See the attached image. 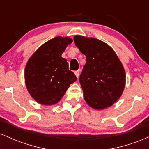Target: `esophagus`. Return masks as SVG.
Wrapping results in <instances>:
<instances>
[{
    "instance_id": "esophagus-1",
    "label": "esophagus",
    "mask_w": 149,
    "mask_h": 149,
    "mask_svg": "<svg viewBox=\"0 0 149 149\" xmlns=\"http://www.w3.org/2000/svg\"><path fill=\"white\" fill-rule=\"evenodd\" d=\"M75 75H76L77 78H78V76H79V73H80V70H78V71H76L74 72Z\"/></svg>"
}]
</instances>
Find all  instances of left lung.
<instances>
[{
	"label": "left lung",
	"mask_w": 149,
	"mask_h": 149,
	"mask_svg": "<svg viewBox=\"0 0 149 149\" xmlns=\"http://www.w3.org/2000/svg\"><path fill=\"white\" fill-rule=\"evenodd\" d=\"M73 40L86 56L79 78L85 102L97 110L111 107L125 86L126 74L120 60L112 47L102 40L79 35Z\"/></svg>",
	"instance_id": "8db88e82"
}]
</instances>
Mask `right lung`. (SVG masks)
Masks as SVG:
<instances>
[{
  "label": "right lung",
  "mask_w": 149,
  "mask_h": 149,
  "mask_svg": "<svg viewBox=\"0 0 149 149\" xmlns=\"http://www.w3.org/2000/svg\"><path fill=\"white\" fill-rule=\"evenodd\" d=\"M72 42L69 37H55L42 44L29 59L24 70L26 86L38 103L47 106L58 103L77 80L69 70L66 59L61 57Z\"/></svg>",
  "instance_id": "obj_1"
}]
</instances>
